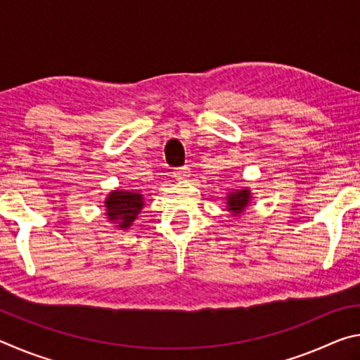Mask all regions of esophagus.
Wrapping results in <instances>:
<instances>
[{"label":"esophagus","mask_w":360,"mask_h":360,"mask_svg":"<svg viewBox=\"0 0 360 360\" xmlns=\"http://www.w3.org/2000/svg\"><path fill=\"white\" fill-rule=\"evenodd\" d=\"M188 174H191V168H188V167H181V168H178L173 173V178L174 179H179V181L181 179H187Z\"/></svg>","instance_id":"1"}]
</instances>
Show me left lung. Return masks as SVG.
Wrapping results in <instances>:
<instances>
[{
  "mask_svg": "<svg viewBox=\"0 0 360 360\" xmlns=\"http://www.w3.org/2000/svg\"><path fill=\"white\" fill-rule=\"evenodd\" d=\"M252 192L248 187L233 188L225 197V211L231 212L233 217H240L252 203Z\"/></svg>",
  "mask_w": 360,
  "mask_h": 360,
  "instance_id": "left-lung-1",
  "label": "left lung"
}]
</instances>
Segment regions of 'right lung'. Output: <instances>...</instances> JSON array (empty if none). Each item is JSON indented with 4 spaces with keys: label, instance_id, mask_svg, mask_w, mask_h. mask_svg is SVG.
<instances>
[{
    "label": "right lung",
    "instance_id": "1",
    "mask_svg": "<svg viewBox=\"0 0 360 360\" xmlns=\"http://www.w3.org/2000/svg\"><path fill=\"white\" fill-rule=\"evenodd\" d=\"M105 216L119 230L129 229L144 208V197L141 192L111 191L105 200Z\"/></svg>",
    "mask_w": 360,
    "mask_h": 360
}]
</instances>
